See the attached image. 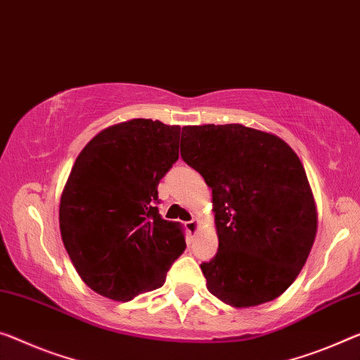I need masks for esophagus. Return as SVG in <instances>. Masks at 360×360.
<instances>
[{
  "label": "esophagus",
  "instance_id": "1",
  "mask_svg": "<svg viewBox=\"0 0 360 360\" xmlns=\"http://www.w3.org/2000/svg\"><path fill=\"white\" fill-rule=\"evenodd\" d=\"M185 225H186V230H188V231H190V233H191V235H195V233H196V231H198V229H199V222H198V220H196V219H191V220H190V222H186Z\"/></svg>",
  "mask_w": 360,
  "mask_h": 360
}]
</instances>
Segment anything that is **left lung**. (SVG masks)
<instances>
[{"label": "left lung", "mask_w": 360, "mask_h": 360, "mask_svg": "<svg viewBox=\"0 0 360 360\" xmlns=\"http://www.w3.org/2000/svg\"><path fill=\"white\" fill-rule=\"evenodd\" d=\"M181 159L212 188L219 250L201 264L207 290L233 307L274 301L300 275L317 233L296 153L241 124L181 129Z\"/></svg>", "instance_id": "obj_1"}]
</instances>
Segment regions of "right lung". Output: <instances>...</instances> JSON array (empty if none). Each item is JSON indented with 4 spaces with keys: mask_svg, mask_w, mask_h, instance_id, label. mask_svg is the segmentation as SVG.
<instances>
[{
    "mask_svg": "<svg viewBox=\"0 0 360 360\" xmlns=\"http://www.w3.org/2000/svg\"><path fill=\"white\" fill-rule=\"evenodd\" d=\"M180 127L134 119L82 149L59 204L65 251L98 295L130 301L161 288L185 251L180 222L159 214L158 185L179 159Z\"/></svg>",
    "mask_w": 360,
    "mask_h": 360,
    "instance_id": "1",
    "label": "right lung"
}]
</instances>
